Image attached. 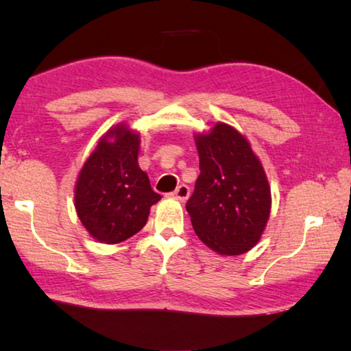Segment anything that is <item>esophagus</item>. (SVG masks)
<instances>
[{
	"instance_id": "esophagus-1",
	"label": "esophagus",
	"mask_w": 351,
	"mask_h": 351,
	"mask_svg": "<svg viewBox=\"0 0 351 351\" xmlns=\"http://www.w3.org/2000/svg\"><path fill=\"white\" fill-rule=\"evenodd\" d=\"M170 195L178 201H186L190 195V189L186 186V184H181V186H178L175 192H171Z\"/></svg>"
}]
</instances>
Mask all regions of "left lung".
I'll list each match as a JSON object with an SVG mask.
<instances>
[{
	"label": "left lung",
	"mask_w": 351,
	"mask_h": 351,
	"mask_svg": "<svg viewBox=\"0 0 351 351\" xmlns=\"http://www.w3.org/2000/svg\"><path fill=\"white\" fill-rule=\"evenodd\" d=\"M199 176L186 209L198 239L221 255L257 245L271 212V190L249 142L226 123L197 136Z\"/></svg>",
	"instance_id": "8db88e82"
}]
</instances>
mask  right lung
Masks as SVG:
<instances>
[{
    "mask_svg": "<svg viewBox=\"0 0 351 351\" xmlns=\"http://www.w3.org/2000/svg\"><path fill=\"white\" fill-rule=\"evenodd\" d=\"M139 142L138 134L117 127L100 139L77 180V215L94 239L108 245L138 234L161 199L138 165Z\"/></svg>",
    "mask_w": 351,
    "mask_h": 351,
    "instance_id": "obj_1",
    "label": "right lung"
}]
</instances>
